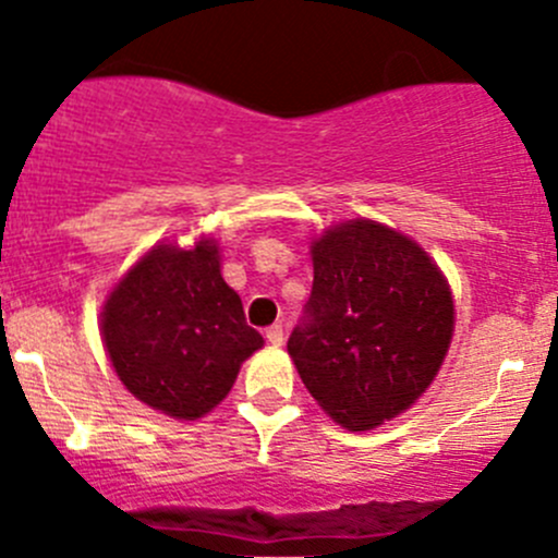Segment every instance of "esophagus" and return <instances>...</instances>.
Masks as SVG:
<instances>
[{
    "label": "esophagus",
    "mask_w": 558,
    "mask_h": 558,
    "mask_svg": "<svg viewBox=\"0 0 558 558\" xmlns=\"http://www.w3.org/2000/svg\"><path fill=\"white\" fill-rule=\"evenodd\" d=\"M267 341L272 343V347H280V343H283V325L267 327Z\"/></svg>",
    "instance_id": "esophagus-1"
}]
</instances>
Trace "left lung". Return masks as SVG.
Listing matches in <instances>:
<instances>
[{"instance_id":"1","label":"left lung","mask_w":558,"mask_h":558,"mask_svg":"<svg viewBox=\"0 0 558 558\" xmlns=\"http://www.w3.org/2000/svg\"><path fill=\"white\" fill-rule=\"evenodd\" d=\"M311 253L314 289L289 355L330 418L372 429L408 410L444 363L449 283L413 239L372 220L332 228Z\"/></svg>"}]
</instances>
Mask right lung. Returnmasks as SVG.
I'll use <instances>...</instances> for the list:
<instances>
[{"label":"right lung","instance_id":"obj_1","mask_svg":"<svg viewBox=\"0 0 558 558\" xmlns=\"http://www.w3.org/2000/svg\"><path fill=\"white\" fill-rule=\"evenodd\" d=\"M104 343L140 402L195 421L217 408L239 366L262 350L242 300L220 275V247L159 244L114 286L104 305Z\"/></svg>","mask_w":558,"mask_h":558}]
</instances>
